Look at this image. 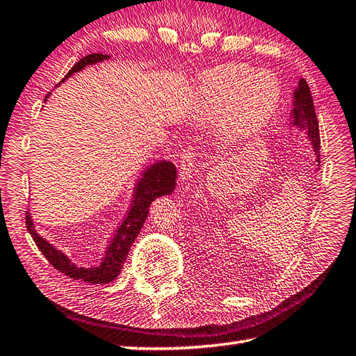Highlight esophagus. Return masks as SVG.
<instances>
[{
	"label": "esophagus",
	"instance_id": "obj_1",
	"mask_svg": "<svg viewBox=\"0 0 356 356\" xmlns=\"http://www.w3.org/2000/svg\"><path fill=\"white\" fill-rule=\"evenodd\" d=\"M195 156L193 152L189 149H184L181 153V164H179V178L181 179H191L195 175Z\"/></svg>",
	"mask_w": 356,
	"mask_h": 356
}]
</instances>
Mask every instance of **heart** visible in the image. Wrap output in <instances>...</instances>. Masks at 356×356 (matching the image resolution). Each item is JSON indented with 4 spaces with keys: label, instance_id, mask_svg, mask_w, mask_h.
Masks as SVG:
<instances>
[{
    "label": "heart",
    "instance_id": "obj_1",
    "mask_svg": "<svg viewBox=\"0 0 356 356\" xmlns=\"http://www.w3.org/2000/svg\"><path fill=\"white\" fill-rule=\"evenodd\" d=\"M280 100L282 88L273 72L231 63L201 76L191 100V118L197 124L220 118V140L238 147L271 122Z\"/></svg>",
    "mask_w": 356,
    "mask_h": 356
}]
</instances>
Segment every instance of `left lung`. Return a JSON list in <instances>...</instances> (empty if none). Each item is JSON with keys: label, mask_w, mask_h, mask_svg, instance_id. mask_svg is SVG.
Segmentation results:
<instances>
[{"label": "left lung", "mask_w": 356, "mask_h": 356, "mask_svg": "<svg viewBox=\"0 0 356 356\" xmlns=\"http://www.w3.org/2000/svg\"><path fill=\"white\" fill-rule=\"evenodd\" d=\"M293 125L298 127L299 130H305L308 139H310L316 161L321 163L319 149H321V139H319V124L316 118V111H314V104L310 88L304 79L299 80L298 88L293 92Z\"/></svg>", "instance_id": "obj_1"}]
</instances>
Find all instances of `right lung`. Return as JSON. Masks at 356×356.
<instances>
[{"label":"right lung","mask_w":356,"mask_h":356,"mask_svg":"<svg viewBox=\"0 0 356 356\" xmlns=\"http://www.w3.org/2000/svg\"><path fill=\"white\" fill-rule=\"evenodd\" d=\"M108 58L110 56H104V54H90V56L80 58L70 70V72L66 74L63 80L71 77L74 72L82 71L88 65L100 63ZM48 96L44 97V100L48 99ZM175 186L177 167L170 161H158L156 164L147 167L135 187V197H133L129 213H127L122 225H119L115 237L111 238L108 248H106L105 257L100 261V265L95 268H82L74 265L62 251L57 250L56 246L46 241L43 237H40L35 227H33V221L29 212H26V227H28L38 250L42 251L43 256L48 259L49 264L56 270L72 279L83 280V282L88 284H108L111 280H115L119 276L120 270H122L133 241L138 237L140 227L144 226V221L147 216H149L152 201L158 197L169 195V193L175 191Z\"/></svg>","instance_id":"obj_1"}]
</instances>
